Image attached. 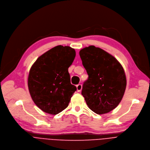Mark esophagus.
Returning a JSON list of instances; mask_svg holds the SVG:
<instances>
[{
    "mask_svg": "<svg viewBox=\"0 0 150 150\" xmlns=\"http://www.w3.org/2000/svg\"><path fill=\"white\" fill-rule=\"evenodd\" d=\"M76 88H77V91L78 92H80L81 91V89H82V86H81V84H77V85L76 86Z\"/></svg>",
    "mask_w": 150,
    "mask_h": 150,
    "instance_id": "esophagus-1",
    "label": "esophagus"
}]
</instances>
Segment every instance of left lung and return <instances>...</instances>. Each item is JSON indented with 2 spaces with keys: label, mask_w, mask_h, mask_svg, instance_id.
I'll return each instance as SVG.
<instances>
[{
  "label": "left lung",
  "mask_w": 150,
  "mask_h": 150,
  "mask_svg": "<svg viewBox=\"0 0 150 150\" xmlns=\"http://www.w3.org/2000/svg\"><path fill=\"white\" fill-rule=\"evenodd\" d=\"M79 54L88 78L84 83L81 95L95 113H108L121 102L127 86L123 67L105 50L90 45Z\"/></svg>",
  "instance_id": "obj_1"
}]
</instances>
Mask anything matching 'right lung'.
<instances>
[{"label":"right lung","mask_w":150,"mask_h":150,"mask_svg":"<svg viewBox=\"0 0 150 150\" xmlns=\"http://www.w3.org/2000/svg\"><path fill=\"white\" fill-rule=\"evenodd\" d=\"M75 57L74 48L57 45L40 56L31 67L28 78L29 92L43 112L57 115L68 106L76 91L68 71Z\"/></svg>","instance_id":"1"}]
</instances>
